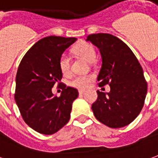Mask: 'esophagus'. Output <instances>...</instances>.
<instances>
[{
    "label": "esophagus",
    "instance_id": "34e87169",
    "mask_svg": "<svg viewBox=\"0 0 158 158\" xmlns=\"http://www.w3.org/2000/svg\"><path fill=\"white\" fill-rule=\"evenodd\" d=\"M84 93H85V90H79V94H83Z\"/></svg>",
    "mask_w": 158,
    "mask_h": 158
}]
</instances>
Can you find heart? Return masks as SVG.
Instances as JSON below:
<instances>
[{
  "mask_svg": "<svg viewBox=\"0 0 158 158\" xmlns=\"http://www.w3.org/2000/svg\"><path fill=\"white\" fill-rule=\"evenodd\" d=\"M74 52L77 56L81 57L87 62H93L95 58V50L93 45L88 43H81L77 45ZM59 68L63 75L68 76L70 73V58L67 53H64L59 59ZM93 79V76H77L70 81V85L77 89H86L89 87Z\"/></svg>",
  "mask_w": 158,
  "mask_h": 158,
  "instance_id": "obj_1",
  "label": "heart"
}]
</instances>
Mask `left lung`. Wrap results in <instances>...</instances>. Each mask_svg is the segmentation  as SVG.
I'll return each mask as SVG.
<instances>
[{
    "instance_id": "1",
    "label": "left lung",
    "mask_w": 158,
    "mask_h": 158,
    "mask_svg": "<svg viewBox=\"0 0 158 158\" xmlns=\"http://www.w3.org/2000/svg\"><path fill=\"white\" fill-rule=\"evenodd\" d=\"M86 40L95 45L102 56L99 84L110 86L108 93L97 91V100L92 105L94 114L111 128L126 127L138 117L146 97L143 69L131 49L115 36L96 33Z\"/></svg>"
}]
</instances>
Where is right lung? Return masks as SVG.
<instances>
[{
  "label": "right lung",
  "mask_w": 158,
  "mask_h": 158,
  "mask_svg": "<svg viewBox=\"0 0 158 158\" xmlns=\"http://www.w3.org/2000/svg\"><path fill=\"white\" fill-rule=\"evenodd\" d=\"M77 40L56 36L44 38L31 46L19 64L15 102L25 122L40 133L53 134L69 120L78 91L67 87L57 97L52 89L63 77L60 56Z\"/></svg>",
  "instance_id": "obj_1"
}]
</instances>
